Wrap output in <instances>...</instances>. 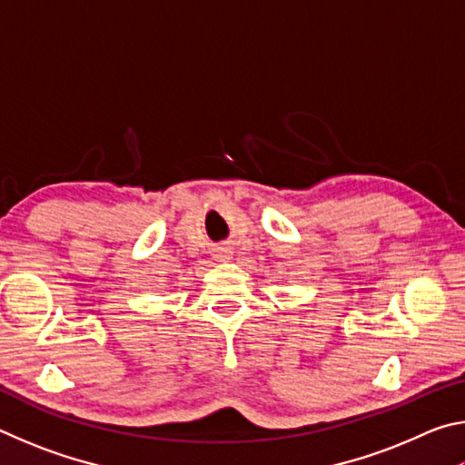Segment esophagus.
Segmentation results:
<instances>
[{"label":"esophagus","mask_w":465,"mask_h":465,"mask_svg":"<svg viewBox=\"0 0 465 465\" xmlns=\"http://www.w3.org/2000/svg\"><path fill=\"white\" fill-rule=\"evenodd\" d=\"M232 256V246L230 243H219V246L215 248V258H219V261H225V258Z\"/></svg>","instance_id":"1"}]
</instances>
